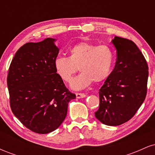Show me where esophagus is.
Segmentation results:
<instances>
[{"instance_id":"esophagus-1","label":"esophagus","mask_w":155,"mask_h":155,"mask_svg":"<svg viewBox=\"0 0 155 155\" xmlns=\"http://www.w3.org/2000/svg\"><path fill=\"white\" fill-rule=\"evenodd\" d=\"M76 98H83L86 97V95L84 93H76Z\"/></svg>"}]
</instances>
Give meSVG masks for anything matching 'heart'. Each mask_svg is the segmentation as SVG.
<instances>
[{
	"mask_svg": "<svg viewBox=\"0 0 155 155\" xmlns=\"http://www.w3.org/2000/svg\"><path fill=\"white\" fill-rule=\"evenodd\" d=\"M113 62L114 54L109 47L81 42L69 49L68 57H58L54 66L57 74L65 81H70L79 68L81 73L72 80L70 86L73 90H80L92 81L98 83L106 79Z\"/></svg>",
	"mask_w": 155,
	"mask_h": 155,
	"instance_id": "heart-1",
	"label": "heart"
}]
</instances>
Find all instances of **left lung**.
<instances>
[{
    "label": "left lung",
    "mask_w": 155,
    "mask_h": 155,
    "mask_svg": "<svg viewBox=\"0 0 155 155\" xmlns=\"http://www.w3.org/2000/svg\"><path fill=\"white\" fill-rule=\"evenodd\" d=\"M114 68L99 90L100 106L95 117L103 124L117 126L134 116L145 100L148 65L134 42L115 36Z\"/></svg>",
    "instance_id": "left-lung-1"
}]
</instances>
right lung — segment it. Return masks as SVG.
<instances>
[{
	"instance_id": "add662e5",
	"label": "right lung",
	"mask_w": 155,
	"mask_h": 155,
	"mask_svg": "<svg viewBox=\"0 0 155 155\" xmlns=\"http://www.w3.org/2000/svg\"><path fill=\"white\" fill-rule=\"evenodd\" d=\"M47 38L21 47L7 77L10 106L15 116L33 132L47 134L60 127L75 94L68 91L54 66L59 49Z\"/></svg>"
}]
</instances>
